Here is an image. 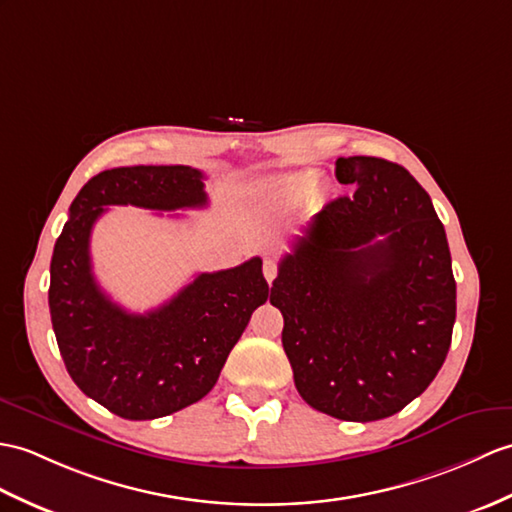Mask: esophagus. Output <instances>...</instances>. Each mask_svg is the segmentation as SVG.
Returning <instances> with one entry per match:
<instances>
[{
    "label": "esophagus",
    "instance_id": "1",
    "mask_svg": "<svg viewBox=\"0 0 512 512\" xmlns=\"http://www.w3.org/2000/svg\"><path fill=\"white\" fill-rule=\"evenodd\" d=\"M277 272H279L277 261H275V259H266V261H264V277H266L268 283H272V281L277 279Z\"/></svg>",
    "mask_w": 512,
    "mask_h": 512
}]
</instances>
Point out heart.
Here are the masks:
<instances>
[{
    "instance_id": "b5f03b06",
    "label": "heart",
    "mask_w": 512,
    "mask_h": 512,
    "mask_svg": "<svg viewBox=\"0 0 512 512\" xmlns=\"http://www.w3.org/2000/svg\"><path fill=\"white\" fill-rule=\"evenodd\" d=\"M310 181H312V176H301V181H299V183H301V185H307Z\"/></svg>"
}]
</instances>
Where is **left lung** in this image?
Returning <instances> with one entry per match:
<instances>
[{"mask_svg": "<svg viewBox=\"0 0 512 512\" xmlns=\"http://www.w3.org/2000/svg\"><path fill=\"white\" fill-rule=\"evenodd\" d=\"M331 200L279 264L270 303L299 395L342 421H379L432 384L456 320L443 222L401 165L340 157Z\"/></svg>", "mask_w": 512, "mask_h": 512, "instance_id": "left-lung-1", "label": "left lung"}]
</instances>
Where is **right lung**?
I'll list each match as a JSON object with an SVG mask.
<instances>
[{
    "label": "right lung",
    "instance_id": "obj_1",
    "mask_svg": "<svg viewBox=\"0 0 512 512\" xmlns=\"http://www.w3.org/2000/svg\"><path fill=\"white\" fill-rule=\"evenodd\" d=\"M202 181L205 174L189 165L104 170L71 202L54 244L47 299L67 373L122 419L168 417L205 397L253 312L268 301L259 257L200 272L148 314L126 312L95 281L89 240L106 207L198 209L207 205Z\"/></svg>",
    "mask_w": 512,
    "mask_h": 512
}]
</instances>
